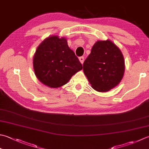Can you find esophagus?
<instances>
[{
	"instance_id": "34e87169",
	"label": "esophagus",
	"mask_w": 149,
	"mask_h": 149,
	"mask_svg": "<svg viewBox=\"0 0 149 149\" xmlns=\"http://www.w3.org/2000/svg\"><path fill=\"white\" fill-rule=\"evenodd\" d=\"M79 61H80V62L81 63V64H83V63H84V57H83V56H82V57H79Z\"/></svg>"
}]
</instances>
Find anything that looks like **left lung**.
<instances>
[{"mask_svg":"<svg viewBox=\"0 0 149 149\" xmlns=\"http://www.w3.org/2000/svg\"><path fill=\"white\" fill-rule=\"evenodd\" d=\"M83 71L94 90L101 92L109 91L117 86L123 78V54L109 40L96 42L83 63Z\"/></svg>","mask_w":149,"mask_h":149,"instance_id":"left-lung-1","label":"left lung"}]
</instances>
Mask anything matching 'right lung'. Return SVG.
<instances>
[{
	"instance_id": "add662e5",
	"label": "right lung",
	"mask_w": 149,
	"mask_h": 149,
	"mask_svg": "<svg viewBox=\"0 0 149 149\" xmlns=\"http://www.w3.org/2000/svg\"><path fill=\"white\" fill-rule=\"evenodd\" d=\"M33 69L37 79L45 85L58 88L66 84L83 68L65 38L52 36L38 46L33 57Z\"/></svg>"
}]
</instances>
